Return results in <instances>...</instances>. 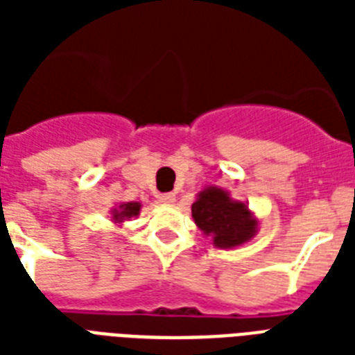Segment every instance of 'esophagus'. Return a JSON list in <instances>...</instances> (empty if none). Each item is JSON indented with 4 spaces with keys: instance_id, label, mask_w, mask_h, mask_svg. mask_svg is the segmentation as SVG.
Listing matches in <instances>:
<instances>
[{
    "instance_id": "34e87169",
    "label": "esophagus",
    "mask_w": 355,
    "mask_h": 355,
    "mask_svg": "<svg viewBox=\"0 0 355 355\" xmlns=\"http://www.w3.org/2000/svg\"><path fill=\"white\" fill-rule=\"evenodd\" d=\"M158 199H160V202H164V205H173L175 202V193H160L158 195Z\"/></svg>"
}]
</instances>
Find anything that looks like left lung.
I'll return each mask as SVG.
<instances>
[{
  "label": "left lung",
  "instance_id": "1",
  "mask_svg": "<svg viewBox=\"0 0 355 355\" xmlns=\"http://www.w3.org/2000/svg\"><path fill=\"white\" fill-rule=\"evenodd\" d=\"M191 217L202 236L211 237L216 248H236L252 241L259 230V219L248 202L234 199L221 186H206L191 205Z\"/></svg>",
  "mask_w": 355,
  "mask_h": 355
}]
</instances>
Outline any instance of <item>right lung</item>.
I'll return each instance as SVG.
<instances>
[{
    "mask_svg": "<svg viewBox=\"0 0 355 355\" xmlns=\"http://www.w3.org/2000/svg\"><path fill=\"white\" fill-rule=\"evenodd\" d=\"M139 210H141V205L136 202V200H130V202H118V205L110 208V223H114V227L121 228L123 223L128 221V219H132V217H138Z\"/></svg>",
    "mask_w": 355,
    "mask_h": 355,
    "instance_id": "obj_1",
    "label": "right lung"
}]
</instances>
